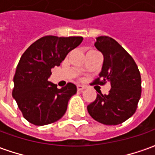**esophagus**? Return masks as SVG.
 <instances>
[{"mask_svg": "<svg viewBox=\"0 0 155 155\" xmlns=\"http://www.w3.org/2000/svg\"><path fill=\"white\" fill-rule=\"evenodd\" d=\"M85 88H86V86H85V85H81V84H78L77 85V90L79 91H83V90H84Z\"/></svg>", "mask_w": 155, "mask_h": 155, "instance_id": "1", "label": "esophagus"}]
</instances>
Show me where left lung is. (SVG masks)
I'll use <instances>...</instances> for the list:
<instances>
[{
  "label": "left lung",
  "instance_id": "obj_1",
  "mask_svg": "<svg viewBox=\"0 0 155 155\" xmlns=\"http://www.w3.org/2000/svg\"><path fill=\"white\" fill-rule=\"evenodd\" d=\"M104 55L99 78L94 83L110 82L109 94L101 92L87 106L91 116L106 125H116L132 116L141 96V76L136 63L128 52L114 39L99 36L94 44Z\"/></svg>",
  "mask_w": 155,
  "mask_h": 155
}]
</instances>
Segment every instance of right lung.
<instances>
[{
  "label": "right lung",
  "instance_id": "right-lung-1",
  "mask_svg": "<svg viewBox=\"0 0 155 155\" xmlns=\"http://www.w3.org/2000/svg\"><path fill=\"white\" fill-rule=\"evenodd\" d=\"M81 36L46 35L31 45L20 59L13 78L12 96L25 120L35 125L54 123L63 116L76 85L58 89L48 81L51 69L59 66L67 54L80 45Z\"/></svg>",
  "mask_w": 155,
  "mask_h": 155
}]
</instances>
